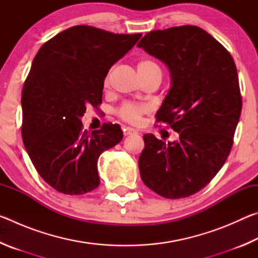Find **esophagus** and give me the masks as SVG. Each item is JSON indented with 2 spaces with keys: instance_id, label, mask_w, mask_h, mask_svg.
Returning <instances> with one entry per match:
<instances>
[{
  "instance_id": "34e87169",
  "label": "esophagus",
  "mask_w": 258,
  "mask_h": 258,
  "mask_svg": "<svg viewBox=\"0 0 258 258\" xmlns=\"http://www.w3.org/2000/svg\"><path fill=\"white\" fill-rule=\"evenodd\" d=\"M124 135L125 137H128V135H134V134H138V131L135 128L132 127H124Z\"/></svg>"
}]
</instances>
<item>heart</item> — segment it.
Returning a JSON list of instances; mask_svg holds the SVG:
<instances>
[{"mask_svg": "<svg viewBox=\"0 0 258 258\" xmlns=\"http://www.w3.org/2000/svg\"><path fill=\"white\" fill-rule=\"evenodd\" d=\"M138 72L140 76H146L149 75L152 73H159L161 74V71L158 64L151 60H142L140 61L138 64ZM104 86H108L109 84V76L104 78ZM149 109L147 106H143V104H137L132 102H125L124 104L118 108L117 110V115H118L120 118L124 120L128 121V123L135 124L141 119L143 113H146Z\"/></svg>", "mask_w": 258, "mask_h": 258, "instance_id": "obj_1", "label": "heart"}]
</instances>
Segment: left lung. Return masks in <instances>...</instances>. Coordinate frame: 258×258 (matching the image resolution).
Segmentation results:
<instances>
[{
	"label": "left lung",
	"instance_id": "8db88e82",
	"mask_svg": "<svg viewBox=\"0 0 258 258\" xmlns=\"http://www.w3.org/2000/svg\"><path fill=\"white\" fill-rule=\"evenodd\" d=\"M138 47L168 68L171 87L156 120L178 133L168 143L143 137L140 175L161 197H190L212 181L232 148L242 106L237 67L225 47L197 26L154 30Z\"/></svg>",
	"mask_w": 258,
	"mask_h": 258
}]
</instances>
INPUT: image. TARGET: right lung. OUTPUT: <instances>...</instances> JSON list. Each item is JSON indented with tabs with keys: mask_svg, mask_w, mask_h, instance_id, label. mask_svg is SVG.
Segmentation results:
<instances>
[{
	"mask_svg": "<svg viewBox=\"0 0 258 258\" xmlns=\"http://www.w3.org/2000/svg\"><path fill=\"white\" fill-rule=\"evenodd\" d=\"M141 34H113L74 26L41 46L23 87V141L41 177L64 195H84L100 184L98 159L123 139L117 124L83 131L87 107L102 102L109 69Z\"/></svg>",
	"mask_w": 258,
	"mask_h": 258,
	"instance_id": "1",
	"label": "right lung"
}]
</instances>
